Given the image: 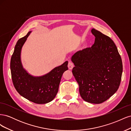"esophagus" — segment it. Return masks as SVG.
Here are the masks:
<instances>
[{"mask_svg": "<svg viewBox=\"0 0 131 131\" xmlns=\"http://www.w3.org/2000/svg\"><path fill=\"white\" fill-rule=\"evenodd\" d=\"M68 68L69 69H72L74 67V64L72 62L69 61L68 63Z\"/></svg>", "mask_w": 131, "mask_h": 131, "instance_id": "34e87169", "label": "esophagus"}]
</instances>
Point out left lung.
Segmentation results:
<instances>
[{"label":"left lung","mask_w":131,"mask_h":131,"mask_svg":"<svg viewBox=\"0 0 131 131\" xmlns=\"http://www.w3.org/2000/svg\"><path fill=\"white\" fill-rule=\"evenodd\" d=\"M95 41L90 47L78 51L72 57V73L85 101L100 104L112 97L121 82L122 62L117 47L109 37L91 30Z\"/></svg>","instance_id":"8db88e82"}]
</instances>
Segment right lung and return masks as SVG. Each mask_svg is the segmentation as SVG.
I'll return each mask as SVG.
<instances>
[{"instance_id":"obj_1","label":"right lung","mask_w":131,"mask_h":131,"mask_svg":"<svg viewBox=\"0 0 131 131\" xmlns=\"http://www.w3.org/2000/svg\"><path fill=\"white\" fill-rule=\"evenodd\" d=\"M31 32L17 41L10 62L12 80L18 93L27 100L37 104L52 101L58 92L62 75L68 70V61L56 67L41 77H33L23 69L21 61L22 47Z\"/></svg>"}]
</instances>
